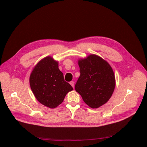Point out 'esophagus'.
I'll return each mask as SVG.
<instances>
[{
	"mask_svg": "<svg viewBox=\"0 0 147 147\" xmlns=\"http://www.w3.org/2000/svg\"><path fill=\"white\" fill-rule=\"evenodd\" d=\"M69 84H70V85H71L72 86V87H73V88H74V82L73 81L70 82H69Z\"/></svg>",
	"mask_w": 147,
	"mask_h": 147,
	"instance_id": "obj_1",
	"label": "esophagus"
}]
</instances>
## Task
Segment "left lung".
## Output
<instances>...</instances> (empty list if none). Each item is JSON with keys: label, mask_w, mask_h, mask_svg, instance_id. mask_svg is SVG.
<instances>
[{"label": "left lung", "mask_w": 147, "mask_h": 147, "mask_svg": "<svg viewBox=\"0 0 147 147\" xmlns=\"http://www.w3.org/2000/svg\"><path fill=\"white\" fill-rule=\"evenodd\" d=\"M78 64L80 75L75 85L76 91L92 109L106 103L115 87V77L109 63L92 54L79 59Z\"/></svg>", "instance_id": "8db88e82"}]
</instances>
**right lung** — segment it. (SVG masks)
Returning <instances> with one entry per match:
<instances>
[{
	"instance_id": "add662e5",
	"label": "right lung",
	"mask_w": 147,
	"mask_h": 147,
	"mask_svg": "<svg viewBox=\"0 0 147 147\" xmlns=\"http://www.w3.org/2000/svg\"><path fill=\"white\" fill-rule=\"evenodd\" d=\"M29 83L36 99L51 109L58 106L73 88L64 80L58 61L50 56L38 62L32 71Z\"/></svg>"
}]
</instances>
